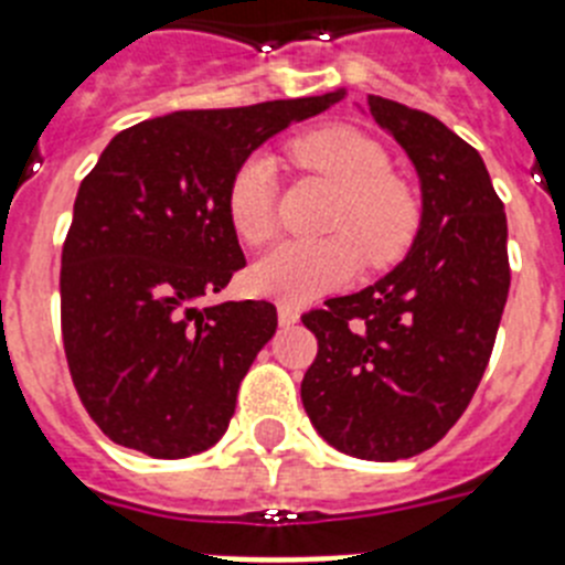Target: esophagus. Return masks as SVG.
Returning a JSON list of instances; mask_svg holds the SVG:
<instances>
[{
  "instance_id": "esophagus-1",
  "label": "esophagus",
  "mask_w": 565,
  "mask_h": 565,
  "mask_svg": "<svg viewBox=\"0 0 565 565\" xmlns=\"http://www.w3.org/2000/svg\"><path fill=\"white\" fill-rule=\"evenodd\" d=\"M277 319H279V326L288 328V326H294V322H299V311H297V308H291V306H279L277 308Z\"/></svg>"
}]
</instances>
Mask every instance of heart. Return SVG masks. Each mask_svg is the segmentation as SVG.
<instances>
[{"label": "heart", "instance_id": "obj_1", "mask_svg": "<svg viewBox=\"0 0 565 565\" xmlns=\"http://www.w3.org/2000/svg\"><path fill=\"white\" fill-rule=\"evenodd\" d=\"M297 167L339 189L322 239H291L257 259L248 274L257 294L302 306L342 288L362 268L387 266L411 246L418 203L398 178L391 154L371 135L353 127H322L286 147ZM226 214L246 246H263L277 228V167L268 154H248L226 189Z\"/></svg>", "mask_w": 565, "mask_h": 565}]
</instances>
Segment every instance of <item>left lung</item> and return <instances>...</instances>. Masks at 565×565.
Instances as JSON below:
<instances>
[{
    "label": "left lung",
    "instance_id": "left-lung-1",
    "mask_svg": "<svg viewBox=\"0 0 565 565\" xmlns=\"http://www.w3.org/2000/svg\"><path fill=\"white\" fill-rule=\"evenodd\" d=\"M367 107L416 167L422 226L391 274L302 313L317 337L302 404L339 452L398 461L441 441L476 396L509 294L507 214L452 129L391 98Z\"/></svg>",
    "mask_w": 565,
    "mask_h": 565
}]
</instances>
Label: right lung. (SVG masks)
Returning <instances> with one entry per match:
<instances>
[{
  "mask_svg": "<svg viewBox=\"0 0 565 565\" xmlns=\"http://www.w3.org/2000/svg\"><path fill=\"white\" fill-rule=\"evenodd\" d=\"M344 89L252 107L181 109L124 129L78 186L62 248V339L84 411L152 458L221 441L277 331L263 299L198 308L246 266L226 214L234 169Z\"/></svg>",
  "mask_w": 565,
  "mask_h": 565,
  "instance_id": "1",
  "label": "right lung"
}]
</instances>
